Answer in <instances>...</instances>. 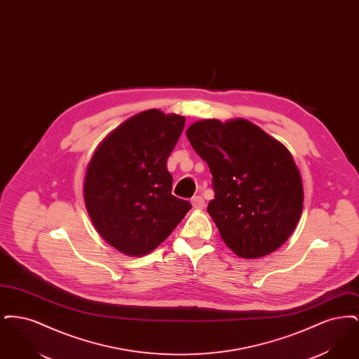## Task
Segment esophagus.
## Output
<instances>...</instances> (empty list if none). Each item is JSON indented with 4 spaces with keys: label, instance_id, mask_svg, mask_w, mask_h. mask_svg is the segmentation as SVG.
<instances>
[{
    "label": "esophagus",
    "instance_id": "1",
    "mask_svg": "<svg viewBox=\"0 0 359 359\" xmlns=\"http://www.w3.org/2000/svg\"><path fill=\"white\" fill-rule=\"evenodd\" d=\"M191 203H192L194 208L201 210V208L205 207V199H203L202 196H194V198L191 199Z\"/></svg>",
    "mask_w": 359,
    "mask_h": 359
}]
</instances>
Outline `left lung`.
I'll return each mask as SVG.
<instances>
[{"instance_id":"obj_1","label":"left lung","mask_w":359,"mask_h":359,"mask_svg":"<svg viewBox=\"0 0 359 359\" xmlns=\"http://www.w3.org/2000/svg\"><path fill=\"white\" fill-rule=\"evenodd\" d=\"M187 138L210 167L215 196L207 211L239 257L277 250L303 210V184L288 149L246 120L192 123Z\"/></svg>"}]
</instances>
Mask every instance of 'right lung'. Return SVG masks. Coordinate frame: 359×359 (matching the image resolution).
<instances>
[{
  "label": "right lung",
  "mask_w": 359,
  "mask_h": 359,
  "mask_svg": "<svg viewBox=\"0 0 359 359\" xmlns=\"http://www.w3.org/2000/svg\"><path fill=\"white\" fill-rule=\"evenodd\" d=\"M184 117L147 110L125 121L93 154L85 202L97 231L129 256L151 253L191 210L172 195L165 164L184 128Z\"/></svg>",
  "instance_id": "1"
}]
</instances>
